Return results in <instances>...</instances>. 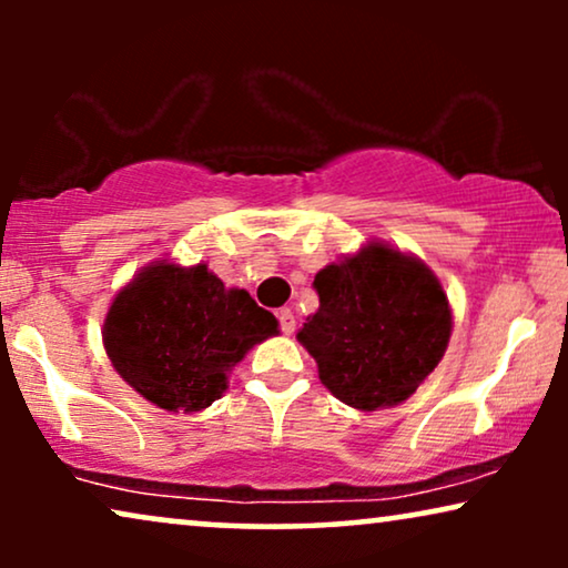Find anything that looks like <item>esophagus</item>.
I'll return each instance as SVG.
<instances>
[{
  "mask_svg": "<svg viewBox=\"0 0 568 568\" xmlns=\"http://www.w3.org/2000/svg\"><path fill=\"white\" fill-rule=\"evenodd\" d=\"M278 325H282V333H286V336H292L294 328H297V317H294L290 307L278 310Z\"/></svg>",
  "mask_w": 568,
  "mask_h": 568,
  "instance_id": "esophagus-1",
  "label": "esophagus"
}]
</instances>
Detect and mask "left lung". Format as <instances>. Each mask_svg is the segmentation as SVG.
Segmentation results:
<instances>
[{"label":"left lung","mask_w":568,"mask_h":568,"mask_svg":"<svg viewBox=\"0 0 568 568\" xmlns=\"http://www.w3.org/2000/svg\"><path fill=\"white\" fill-rule=\"evenodd\" d=\"M321 307L297 341L321 383L346 406L408 400L447 352L453 310L434 271L416 255L372 240L315 274Z\"/></svg>","instance_id":"obj_1"}]
</instances>
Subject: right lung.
Listing matches in <instances>:
<instances>
[{
    "label": "right lung",
    "instance_id": "1",
    "mask_svg": "<svg viewBox=\"0 0 568 568\" xmlns=\"http://www.w3.org/2000/svg\"><path fill=\"white\" fill-rule=\"evenodd\" d=\"M276 333V317L245 290H227L206 263L154 261L113 297L103 344L142 398L191 414L222 398L232 367Z\"/></svg>",
    "mask_w": 568,
    "mask_h": 568
}]
</instances>
